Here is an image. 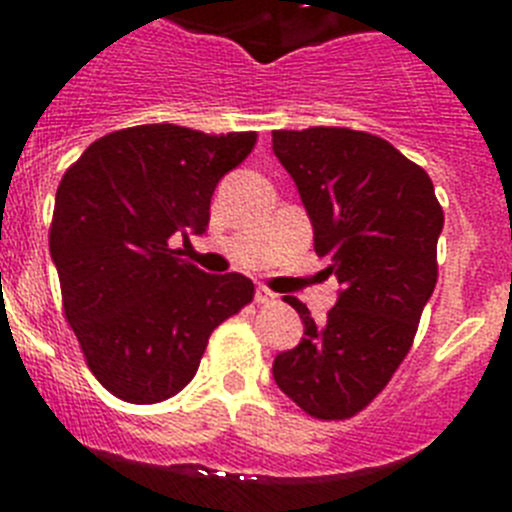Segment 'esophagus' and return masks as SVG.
Masks as SVG:
<instances>
[{"label": "esophagus", "mask_w": 512, "mask_h": 512, "mask_svg": "<svg viewBox=\"0 0 512 512\" xmlns=\"http://www.w3.org/2000/svg\"><path fill=\"white\" fill-rule=\"evenodd\" d=\"M253 300L259 302V305H269V302L277 300V295H274V292L266 287H256V295H253Z\"/></svg>", "instance_id": "obj_1"}]
</instances>
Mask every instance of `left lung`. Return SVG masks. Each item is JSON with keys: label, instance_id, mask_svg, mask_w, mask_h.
<instances>
[{"label": "left lung", "instance_id": "8db88e82", "mask_svg": "<svg viewBox=\"0 0 512 512\" xmlns=\"http://www.w3.org/2000/svg\"><path fill=\"white\" fill-rule=\"evenodd\" d=\"M295 179L315 253L328 256L338 300L315 323L297 297L305 338L274 359L279 390L307 415L343 420L387 387L413 346L436 289L443 210L431 176L377 135L348 128L274 130Z\"/></svg>", "mask_w": 512, "mask_h": 512}]
</instances>
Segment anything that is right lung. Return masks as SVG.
<instances>
[{"instance_id":"obj_1","label":"right lung","mask_w":512,"mask_h":512,"mask_svg":"<svg viewBox=\"0 0 512 512\" xmlns=\"http://www.w3.org/2000/svg\"><path fill=\"white\" fill-rule=\"evenodd\" d=\"M256 133L138 125L94 140L63 174L51 259L63 312L104 390L153 405L197 374L212 330L253 300L243 274H205L171 238L202 235L217 182Z\"/></svg>"}]
</instances>
